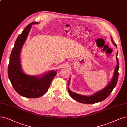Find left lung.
<instances>
[{
  "mask_svg": "<svg viewBox=\"0 0 127 127\" xmlns=\"http://www.w3.org/2000/svg\"><path fill=\"white\" fill-rule=\"evenodd\" d=\"M111 39L114 45L117 47V45L114 42L112 37H111ZM117 55H118V52H117V55H116L117 65L114 70L113 78L110 80L109 83L106 85L104 89L98 91V92L92 94V95L86 96V95H81V94L74 93L72 92V91H71L69 89V88L68 87V92L71 97L79 103H83V104H94L98 102H100L101 101H102L107 98L110 95V94L111 93V92H112V91L116 87L117 82L118 75H119V73H118L119 62H118V59L117 58ZM70 78L69 79L68 81V87L70 84Z\"/></svg>",
  "mask_w": 127,
  "mask_h": 127,
  "instance_id": "1",
  "label": "left lung"
}]
</instances>
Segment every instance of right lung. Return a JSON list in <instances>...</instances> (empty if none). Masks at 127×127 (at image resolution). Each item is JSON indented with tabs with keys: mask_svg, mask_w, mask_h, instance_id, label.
<instances>
[{
	"mask_svg": "<svg viewBox=\"0 0 127 127\" xmlns=\"http://www.w3.org/2000/svg\"><path fill=\"white\" fill-rule=\"evenodd\" d=\"M38 23L37 22L30 23L19 35L12 50L8 65V77L14 89L19 94L27 98H38L44 95L57 74L56 70H51L40 75H29L22 70L20 59L21 49L32 25Z\"/></svg>",
	"mask_w": 127,
	"mask_h": 127,
	"instance_id": "add662e5",
	"label": "right lung"
}]
</instances>
